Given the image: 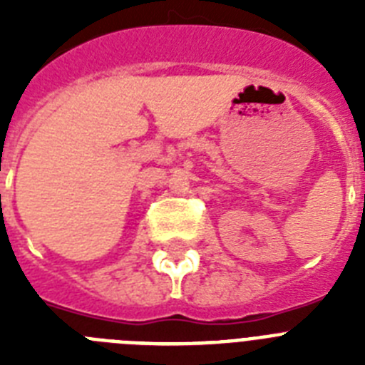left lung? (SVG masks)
I'll return each mask as SVG.
<instances>
[{
  "label": "left lung",
  "instance_id": "left-lung-1",
  "mask_svg": "<svg viewBox=\"0 0 365 365\" xmlns=\"http://www.w3.org/2000/svg\"><path fill=\"white\" fill-rule=\"evenodd\" d=\"M364 197H365V195H364Z\"/></svg>",
  "mask_w": 365,
  "mask_h": 365
}]
</instances>
